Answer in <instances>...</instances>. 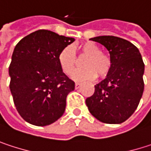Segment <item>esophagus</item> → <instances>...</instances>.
<instances>
[{
	"label": "esophagus",
	"mask_w": 151,
	"mask_h": 151,
	"mask_svg": "<svg viewBox=\"0 0 151 151\" xmlns=\"http://www.w3.org/2000/svg\"><path fill=\"white\" fill-rule=\"evenodd\" d=\"M81 86V84L80 83H75V88L76 89H78L79 87Z\"/></svg>",
	"instance_id": "obj_1"
}]
</instances>
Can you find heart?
Segmentation results:
<instances>
[{"label":"heart","mask_w":151,"mask_h":151,"mask_svg":"<svg viewBox=\"0 0 151 151\" xmlns=\"http://www.w3.org/2000/svg\"><path fill=\"white\" fill-rule=\"evenodd\" d=\"M78 51L82 55L87 56L83 62L85 68L73 72L76 65V56L72 47L64 48L58 55V64L61 70L66 75L73 72L72 78L76 81L91 80L98 77L106 76L111 68V59L101 49L91 42H86L78 46Z\"/></svg>","instance_id":"obj_1"}]
</instances>
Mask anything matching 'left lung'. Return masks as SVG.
Wrapping results in <instances>:
<instances>
[{
    "label": "left lung",
    "mask_w": 151,
    "mask_h": 151,
    "mask_svg": "<svg viewBox=\"0 0 151 151\" xmlns=\"http://www.w3.org/2000/svg\"><path fill=\"white\" fill-rule=\"evenodd\" d=\"M90 40L105 46L112 64L106 78L94 86V93L86 104L100 122L122 123L133 114L143 93L142 55L132 43L121 37L100 36Z\"/></svg>",
    "instance_id": "left-lung-1"
}]
</instances>
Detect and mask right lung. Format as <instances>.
Returning <instances> with one entry per match:
<instances>
[{
    "label": "right lung",
    "mask_w": 151,
    "mask_h": 151,
    "mask_svg": "<svg viewBox=\"0 0 151 151\" xmlns=\"http://www.w3.org/2000/svg\"><path fill=\"white\" fill-rule=\"evenodd\" d=\"M74 41L39 29L15 45L9 69V88L18 113L27 122L47 126L64 114L75 83L61 70L58 55Z\"/></svg>",
    "instance_id": "add662e5"
}]
</instances>
